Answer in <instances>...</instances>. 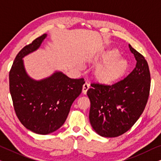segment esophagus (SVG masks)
I'll return each mask as SVG.
<instances>
[{
	"label": "esophagus",
	"mask_w": 161,
	"mask_h": 161,
	"mask_svg": "<svg viewBox=\"0 0 161 161\" xmlns=\"http://www.w3.org/2000/svg\"><path fill=\"white\" fill-rule=\"evenodd\" d=\"M89 89V84L87 82H86L83 86V89H82L83 94H86V92Z\"/></svg>",
	"instance_id": "34e87169"
}]
</instances>
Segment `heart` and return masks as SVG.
<instances>
[{
    "instance_id": "b5f03b06",
    "label": "heart",
    "mask_w": 161,
    "mask_h": 161,
    "mask_svg": "<svg viewBox=\"0 0 161 161\" xmlns=\"http://www.w3.org/2000/svg\"><path fill=\"white\" fill-rule=\"evenodd\" d=\"M119 56L120 53L117 49H108L88 59L89 64H98L93 71V78L97 83L113 84L125 75L130 68V62Z\"/></svg>"
}]
</instances>
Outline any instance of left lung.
<instances>
[{
    "label": "left lung",
    "instance_id": "8db88e82",
    "mask_svg": "<svg viewBox=\"0 0 161 161\" xmlns=\"http://www.w3.org/2000/svg\"><path fill=\"white\" fill-rule=\"evenodd\" d=\"M136 60L135 69L111 86L92 84L87 91L91 102L89 121L103 137L122 135L133 127L146 106L150 89V73L144 57L129 45Z\"/></svg>",
    "mask_w": 161,
    "mask_h": 161
}]
</instances>
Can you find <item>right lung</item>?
<instances>
[{
    "label": "right lung",
    "instance_id": "1",
    "mask_svg": "<svg viewBox=\"0 0 161 161\" xmlns=\"http://www.w3.org/2000/svg\"><path fill=\"white\" fill-rule=\"evenodd\" d=\"M47 34L26 45L17 55L9 72V89L16 114L29 130L41 135L64 125L75 100L82 92L84 79H72L61 71L35 80L26 72L23 58L40 47Z\"/></svg>",
    "mask_w": 161,
    "mask_h": 161
}]
</instances>
